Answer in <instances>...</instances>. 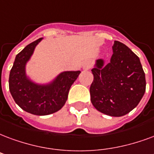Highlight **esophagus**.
I'll return each mask as SVG.
<instances>
[{
    "mask_svg": "<svg viewBox=\"0 0 154 154\" xmlns=\"http://www.w3.org/2000/svg\"><path fill=\"white\" fill-rule=\"evenodd\" d=\"M91 67V62L90 61V60H87V61H85V62L83 63V65L82 68L83 69H85V70H88L90 69Z\"/></svg>",
    "mask_w": 154,
    "mask_h": 154,
    "instance_id": "1",
    "label": "esophagus"
}]
</instances>
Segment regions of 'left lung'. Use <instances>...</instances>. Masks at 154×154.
<instances>
[{
	"instance_id": "8db88e82",
	"label": "left lung",
	"mask_w": 154,
	"mask_h": 154,
	"mask_svg": "<svg viewBox=\"0 0 154 154\" xmlns=\"http://www.w3.org/2000/svg\"><path fill=\"white\" fill-rule=\"evenodd\" d=\"M110 62L95 61L91 72V100L98 111L111 117L127 114L144 96L146 81L139 57L126 45L115 41Z\"/></svg>"
}]
</instances>
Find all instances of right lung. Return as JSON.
I'll use <instances>...</instances> for the list:
<instances>
[{
  "label": "right lung",
  "mask_w": 154,
  "mask_h": 154,
  "mask_svg": "<svg viewBox=\"0 0 154 154\" xmlns=\"http://www.w3.org/2000/svg\"><path fill=\"white\" fill-rule=\"evenodd\" d=\"M42 38L32 42L15 57L9 77V88L14 100L26 112L45 116L59 111L68 99L71 86L80 71L63 72L51 82L37 84L26 75V64Z\"/></svg>",
  "instance_id": "1"
}]
</instances>
